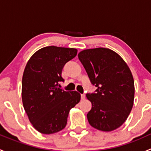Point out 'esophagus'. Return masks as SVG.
I'll list each match as a JSON object with an SVG mask.
<instances>
[{
    "label": "esophagus",
    "mask_w": 151,
    "mask_h": 151,
    "mask_svg": "<svg viewBox=\"0 0 151 151\" xmlns=\"http://www.w3.org/2000/svg\"><path fill=\"white\" fill-rule=\"evenodd\" d=\"M85 99V94H81V99L84 100Z\"/></svg>",
    "instance_id": "1"
}]
</instances>
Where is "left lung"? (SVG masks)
<instances>
[{
  "label": "left lung",
  "mask_w": 151,
  "mask_h": 151,
  "mask_svg": "<svg viewBox=\"0 0 151 151\" xmlns=\"http://www.w3.org/2000/svg\"><path fill=\"white\" fill-rule=\"evenodd\" d=\"M78 58L96 88L86 94L92 104L87 114L90 125L104 132L118 129L133 106L134 83L129 66L119 55L106 48L83 50Z\"/></svg>",
  "instance_id": "obj_1"
}]
</instances>
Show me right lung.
<instances>
[{
	"label": "right lung",
	"mask_w": 151,
	"mask_h": 151,
	"mask_svg": "<svg viewBox=\"0 0 151 151\" xmlns=\"http://www.w3.org/2000/svg\"><path fill=\"white\" fill-rule=\"evenodd\" d=\"M77 50L50 46L40 49L27 63L22 81L24 109L33 127L45 134L64 129L69 110L80 100L77 91L60 88L65 65L76 57Z\"/></svg>",
	"instance_id": "obj_1"
}]
</instances>
